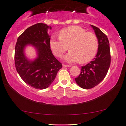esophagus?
Returning <instances> with one entry per match:
<instances>
[{"label": "esophagus", "instance_id": "obj_1", "mask_svg": "<svg viewBox=\"0 0 126 126\" xmlns=\"http://www.w3.org/2000/svg\"><path fill=\"white\" fill-rule=\"evenodd\" d=\"M63 67H70L71 66L70 65H65V64H63Z\"/></svg>", "mask_w": 126, "mask_h": 126}]
</instances>
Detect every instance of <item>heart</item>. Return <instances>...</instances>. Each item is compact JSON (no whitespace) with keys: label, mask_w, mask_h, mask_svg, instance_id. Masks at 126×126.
Returning <instances> with one entry per match:
<instances>
[{"label":"heart","mask_w":126,"mask_h":126,"mask_svg":"<svg viewBox=\"0 0 126 126\" xmlns=\"http://www.w3.org/2000/svg\"><path fill=\"white\" fill-rule=\"evenodd\" d=\"M50 46L56 56L61 58L67 50L65 60L69 62L86 63L95 56L98 48L96 35L79 26H71L59 32V38L52 36Z\"/></svg>","instance_id":"heart-1"}]
</instances>
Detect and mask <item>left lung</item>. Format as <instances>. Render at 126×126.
Listing matches in <instances>:
<instances>
[{
  "label": "left lung",
  "mask_w": 126,
  "mask_h": 126,
  "mask_svg": "<svg viewBox=\"0 0 126 126\" xmlns=\"http://www.w3.org/2000/svg\"><path fill=\"white\" fill-rule=\"evenodd\" d=\"M97 36L98 48L96 57L90 63L82 66L79 76L75 78L83 89H91L99 84L105 78L109 69L111 56L107 36L97 27L91 25Z\"/></svg>",
  "instance_id": "8db88e82"
}]
</instances>
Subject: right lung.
<instances>
[{
    "instance_id": "right-lung-1",
    "label": "right lung",
    "mask_w": 126,
    "mask_h": 126,
    "mask_svg": "<svg viewBox=\"0 0 126 126\" xmlns=\"http://www.w3.org/2000/svg\"><path fill=\"white\" fill-rule=\"evenodd\" d=\"M48 28L51 29L43 23L29 27L18 36L15 46V65L17 73L25 83L39 90L48 87L63 67L52 54ZM28 44L35 46L38 50V57L34 62H29L24 55V48Z\"/></svg>"
}]
</instances>
